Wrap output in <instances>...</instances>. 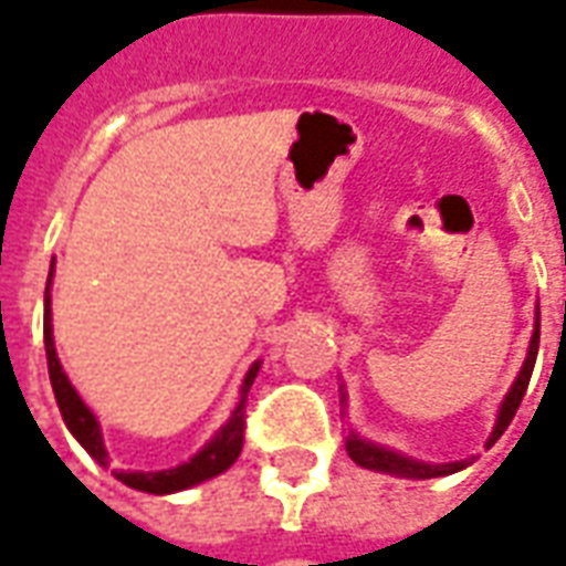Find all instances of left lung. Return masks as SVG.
Segmentation results:
<instances>
[{
	"mask_svg": "<svg viewBox=\"0 0 566 566\" xmlns=\"http://www.w3.org/2000/svg\"><path fill=\"white\" fill-rule=\"evenodd\" d=\"M536 352H539V312H536V324H534V336H531V348H527V357H524V367L518 373V379L512 381L510 394H506V400L500 403V416L497 424L491 430V437H488V446H494L500 437H503V430L510 427V421L515 418V409L522 406V397L527 391V381H531V373H534L536 364ZM345 449L352 454V461L360 463V467H367V470H376V473H391V475H406V479H437V475H449L463 470L467 463H424V461H412V458H406V454H397L391 449H381L376 442H367V439L360 437H348L345 442Z\"/></svg>",
	"mask_w": 566,
	"mask_h": 566,
	"instance_id": "1",
	"label": "left lung"
}]
</instances>
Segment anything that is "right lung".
<instances>
[{
    "label": "right lung",
    "mask_w": 566,
    "mask_h": 566,
    "mask_svg": "<svg viewBox=\"0 0 566 566\" xmlns=\"http://www.w3.org/2000/svg\"><path fill=\"white\" fill-rule=\"evenodd\" d=\"M51 275H54V263H51ZM51 275H48V291H44V352H48V373H51V388H54L56 406L63 412V421L72 430V437L78 439L84 451L91 454L96 463H108V451L103 446V430H99V421L93 416L91 409L84 406V400L78 397V391L72 388V381L66 379V373L60 367V357H56L54 348V327H51ZM258 364H251L245 381H242V397H239V406L230 416V421L214 433L206 449L193 454L190 461L175 467V470H160V473H115L124 485L136 488V491H148V494H172V491H185L190 485H199L211 475L230 470L233 461L242 451V442H245V397L251 391V385L258 379Z\"/></svg>",
    "instance_id": "add662e5"
}]
</instances>
